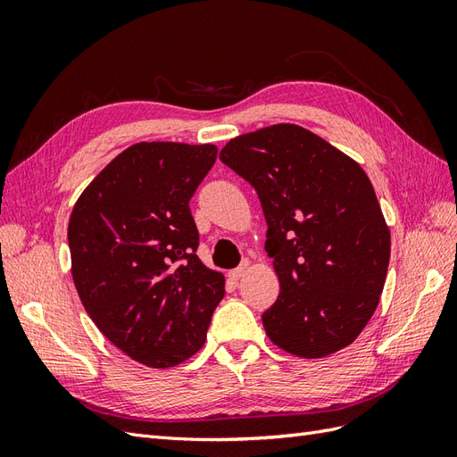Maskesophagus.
<instances>
[{
  "instance_id": "esophagus-1",
  "label": "esophagus",
  "mask_w": 457,
  "mask_h": 457,
  "mask_svg": "<svg viewBox=\"0 0 457 457\" xmlns=\"http://www.w3.org/2000/svg\"><path fill=\"white\" fill-rule=\"evenodd\" d=\"M245 270H247V261H244L240 267H237V269H232V270L228 272V276H230V278H232V280H240V278H242V276L245 274Z\"/></svg>"
}]
</instances>
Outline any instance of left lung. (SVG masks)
I'll list each match as a JSON object with an SVG mask.
<instances>
[{
	"label": "left lung",
	"instance_id": "left-lung-1",
	"mask_svg": "<svg viewBox=\"0 0 457 457\" xmlns=\"http://www.w3.org/2000/svg\"><path fill=\"white\" fill-rule=\"evenodd\" d=\"M220 162L255 190L280 294L262 312L280 349L322 358L351 345L385 286L391 232L354 160L294 123L240 135Z\"/></svg>",
	"mask_w": 457,
	"mask_h": 457
}]
</instances>
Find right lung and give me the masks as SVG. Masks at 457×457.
<instances>
[{"instance_id":"add662e5","label":"right lung","mask_w":457,"mask_h":457,"mask_svg":"<svg viewBox=\"0 0 457 457\" xmlns=\"http://www.w3.org/2000/svg\"><path fill=\"white\" fill-rule=\"evenodd\" d=\"M217 146L137 143L93 179L68 223L72 276L103 336L133 361L170 368L205 341L223 274L198 259L188 202Z\"/></svg>"}]
</instances>
